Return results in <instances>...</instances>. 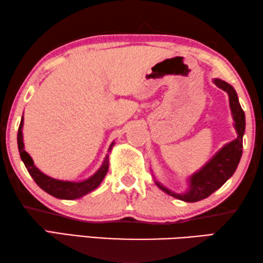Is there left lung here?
<instances>
[{"instance_id":"8db88e82","label":"left lung","mask_w":263,"mask_h":263,"mask_svg":"<svg viewBox=\"0 0 263 263\" xmlns=\"http://www.w3.org/2000/svg\"><path fill=\"white\" fill-rule=\"evenodd\" d=\"M213 82L216 83L217 87H219L229 94L230 106L233 115L234 127L237 130L238 137L235 140L225 145L201 171L195 173L190 177L189 189L186 193L175 194L164 188L158 182H155L159 188L163 190L164 193L184 202H198L201 199L209 197L217 189H219L234 174L242 154V137L246 124H245V112L239 103L237 92H235L232 86H230L229 83L221 81L219 79H216Z\"/></svg>"}]
</instances>
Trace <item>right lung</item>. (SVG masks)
Segmentation results:
<instances>
[{"mask_svg":"<svg viewBox=\"0 0 263 263\" xmlns=\"http://www.w3.org/2000/svg\"><path fill=\"white\" fill-rule=\"evenodd\" d=\"M22 128H23V118L21 119L18 133H17V145H18L21 159L22 161L24 162L29 174L32 176V179L34 180L35 183L41 186L44 191H46L47 194H50L51 196H54V197L60 198V199H77L96 189L97 186L101 184V182L103 181L106 172H108L109 169V155H106L101 168L95 173L94 175L81 182L60 181V180L52 179V177L45 175L34 166L33 160L31 159L28 152H25ZM115 142H112V144L110 145L109 151H111V148H112Z\"/></svg>","mask_w":263,"mask_h":263,"instance_id":"add662e5","label":"right lung"}]
</instances>
